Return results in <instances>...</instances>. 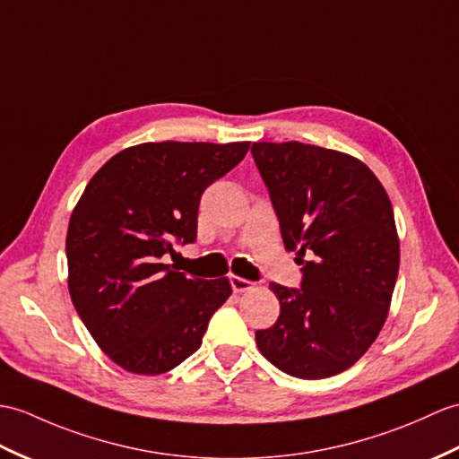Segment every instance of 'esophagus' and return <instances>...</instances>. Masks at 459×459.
Wrapping results in <instances>:
<instances>
[{
  "label": "esophagus",
  "mask_w": 459,
  "mask_h": 459,
  "mask_svg": "<svg viewBox=\"0 0 459 459\" xmlns=\"http://www.w3.org/2000/svg\"><path fill=\"white\" fill-rule=\"evenodd\" d=\"M229 280H230V285H232V291L234 293H244V291H248V290H252V287H254L252 281L240 278V275H234L232 273Z\"/></svg>",
  "instance_id": "esophagus-1"
}]
</instances>
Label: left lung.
<instances>
[{
    "instance_id": "obj_1",
    "label": "left lung",
    "mask_w": 459,
    "mask_h": 459,
    "mask_svg": "<svg viewBox=\"0 0 459 459\" xmlns=\"http://www.w3.org/2000/svg\"><path fill=\"white\" fill-rule=\"evenodd\" d=\"M252 156L285 248L303 264L301 290L270 283L280 318L255 330V344L293 377L342 374L376 342L395 290L399 237L387 191L361 160L315 144L254 143Z\"/></svg>"
}]
</instances>
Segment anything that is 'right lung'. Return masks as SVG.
Here are the masks:
<instances>
[{
    "label": "right lung",
    "instance_id": "1",
    "mask_svg": "<svg viewBox=\"0 0 459 459\" xmlns=\"http://www.w3.org/2000/svg\"><path fill=\"white\" fill-rule=\"evenodd\" d=\"M250 143H144L108 160L74 207L68 290L98 346L138 376L174 369L199 350L229 278L197 280L162 264L197 238L204 191Z\"/></svg>",
    "mask_w": 459,
    "mask_h": 459
}]
</instances>
